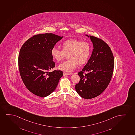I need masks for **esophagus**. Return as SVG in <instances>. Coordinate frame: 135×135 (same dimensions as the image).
Instances as JSON below:
<instances>
[{"mask_svg": "<svg viewBox=\"0 0 135 135\" xmlns=\"http://www.w3.org/2000/svg\"><path fill=\"white\" fill-rule=\"evenodd\" d=\"M70 74H71L66 73V72H64V73H63V75H64V76H65V75H70Z\"/></svg>", "mask_w": 135, "mask_h": 135, "instance_id": "obj_1", "label": "esophagus"}]
</instances>
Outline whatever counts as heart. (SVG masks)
I'll return each mask as SVG.
<instances>
[{
    "label": "heart",
    "mask_w": 135,
    "mask_h": 135,
    "mask_svg": "<svg viewBox=\"0 0 135 135\" xmlns=\"http://www.w3.org/2000/svg\"><path fill=\"white\" fill-rule=\"evenodd\" d=\"M62 49L54 47L51 50V55L54 60L61 62L68 54V60L58 66V69L66 72H72L75 70L78 64L84 65L89 58L91 47L86 42L76 39L70 38L65 41L61 44Z\"/></svg>",
    "instance_id": "b5f03b06"
}]
</instances>
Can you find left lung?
I'll return each instance as SVG.
<instances>
[{
	"instance_id": "8db88e82",
	"label": "left lung",
	"mask_w": 135,
	"mask_h": 135,
	"mask_svg": "<svg viewBox=\"0 0 135 135\" xmlns=\"http://www.w3.org/2000/svg\"><path fill=\"white\" fill-rule=\"evenodd\" d=\"M93 52L88 63L78 74L80 80L75 86L77 93L85 99H91L101 94L109 85L113 75L114 58L110 48L101 39L91 36ZM88 72L85 74L84 72Z\"/></svg>"
}]
</instances>
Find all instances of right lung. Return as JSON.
<instances>
[{"label": "right lung", "mask_w": 135, "mask_h": 135, "mask_svg": "<svg viewBox=\"0 0 135 135\" xmlns=\"http://www.w3.org/2000/svg\"><path fill=\"white\" fill-rule=\"evenodd\" d=\"M62 38L53 33L35 35L20 49L18 65L21 79L26 88L37 96L51 94L63 75L61 70L49 71L55 65L51 49Z\"/></svg>", "instance_id": "obj_1"}]
</instances>
